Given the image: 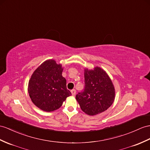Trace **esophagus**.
Instances as JSON below:
<instances>
[{
  "label": "esophagus",
  "instance_id": "esophagus-1",
  "mask_svg": "<svg viewBox=\"0 0 150 150\" xmlns=\"http://www.w3.org/2000/svg\"><path fill=\"white\" fill-rule=\"evenodd\" d=\"M71 93H72V95L73 96H74L75 95H76V90H72L71 91Z\"/></svg>",
  "mask_w": 150,
  "mask_h": 150
}]
</instances>
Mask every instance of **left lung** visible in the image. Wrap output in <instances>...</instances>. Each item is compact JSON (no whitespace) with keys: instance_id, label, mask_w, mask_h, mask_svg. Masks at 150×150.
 <instances>
[{"instance_id":"obj_1","label":"left lung","mask_w":150,"mask_h":150,"mask_svg":"<svg viewBox=\"0 0 150 150\" xmlns=\"http://www.w3.org/2000/svg\"><path fill=\"white\" fill-rule=\"evenodd\" d=\"M85 89L76 96L81 110L93 116L103 112L111 106L115 98L114 85L104 69L95 67L85 69Z\"/></svg>"}]
</instances>
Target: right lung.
<instances>
[{
	"label": "right lung",
	"mask_w": 150,
	"mask_h": 150,
	"mask_svg": "<svg viewBox=\"0 0 150 150\" xmlns=\"http://www.w3.org/2000/svg\"><path fill=\"white\" fill-rule=\"evenodd\" d=\"M64 68L53 59L44 62L35 69L28 81V92L32 102L41 110L51 112L59 109L71 96L62 76Z\"/></svg>",
	"instance_id": "obj_1"
}]
</instances>
